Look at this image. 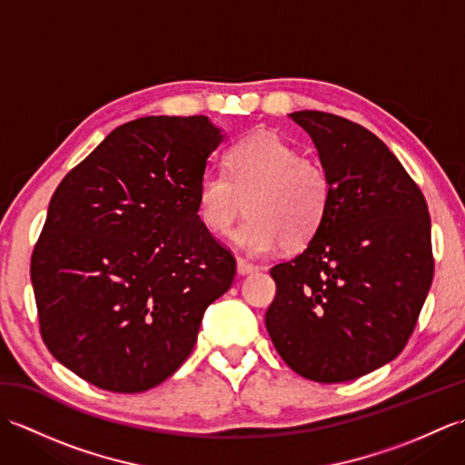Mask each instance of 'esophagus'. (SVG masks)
Segmentation results:
<instances>
[{
	"instance_id": "1",
	"label": "esophagus",
	"mask_w": 465,
	"mask_h": 465,
	"mask_svg": "<svg viewBox=\"0 0 465 465\" xmlns=\"http://www.w3.org/2000/svg\"><path fill=\"white\" fill-rule=\"evenodd\" d=\"M258 270L260 268L255 263L243 260V258H238V273L240 275H248V273H253V272H258Z\"/></svg>"
}]
</instances>
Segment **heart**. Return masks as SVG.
<instances>
[{
  "label": "heart",
  "instance_id": "obj_1",
  "mask_svg": "<svg viewBox=\"0 0 465 465\" xmlns=\"http://www.w3.org/2000/svg\"><path fill=\"white\" fill-rule=\"evenodd\" d=\"M225 172L205 170L197 182V215L207 232L225 235L250 212L233 240L255 255L282 243L302 248L320 232L331 200L330 173L280 135L262 132L233 143Z\"/></svg>",
  "mask_w": 465,
  "mask_h": 465
}]
</instances>
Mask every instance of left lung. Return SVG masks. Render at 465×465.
<instances>
[{"label": "left lung", "instance_id": "left-lung-1", "mask_svg": "<svg viewBox=\"0 0 465 465\" xmlns=\"http://www.w3.org/2000/svg\"><path fill=\"white\" fill-rule=\"evenodd\" d=\"M330 173L331 200L300 255L273 265L265 328L305 380L340 383L406 348L433 280L431 222L418 183L378 135L345 117L295 112Z\"/></svg>", "mask_w": 465, "mask_h": 465}]
</instances>
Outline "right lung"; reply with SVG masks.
I'll list each match as a JSON object with an SVG mask.
<instances>
[{
    "label": "right lung",
    "instance_id": "add662e5",
    "mask_svg": "<svg viewBox=\"0 0 465 465\" xmlns=\"http://www.w3.org/2000/svg\"><path fill=\"white\" fill-rule=\"evenodd\" d=\"M222 140L205 115L140 117L57 185L29 273L44 343L82 380L117 393L155 388L230 290L235 258L195 200Z\"/></svg>",
    "mask_w": 465,
    "mask_h": 465
}]
</instances>
